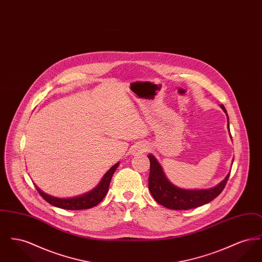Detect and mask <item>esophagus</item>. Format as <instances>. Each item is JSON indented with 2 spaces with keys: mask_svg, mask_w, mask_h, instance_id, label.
I'll return each instance as SVG.
<instances>
[{
  "mask_svg": "<svg viewBox=\"0 0 262 262\" xmlns=\"http://www.w3.org/2000/svg\"><path fill=\"white\" fill-rule=\"evenodd\" d=\"M147 149V145L146 144H144V143H138L137 146L135 147V154H138V153H142V152H144V151H146Z\"/></svg>",
  "mask_w": 262,
  "mask_h": 262,
  "instance_id": "1",
  "label": "esophagus"
}]
</instances>
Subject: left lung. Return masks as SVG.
Returning <instances> with one entry per match:
<instances>
[{"instance_id": "left-lung-1", "label": "left lung", "mask_w": 262, "mask_h": 262, "mask_svg": "<svg viewBox=\"0 0 262 262\" xmlns=\"http://www.w3.org/2000/svg\"><path fill=\"white\" fill-rule=\"evenodd\" d=\"M220 107L227 115L224 106L220 105ZM227 121V127L230 132L228 115ZM148 158L150 161V173L148 178L150 193L159 204L173 210H187L210 202L221 193L230 177V173H228L221 183L211 188L186 189L174 186V184L169 181V179L163 171L161 164L158 162V160L152 154L148 155Z\"/></svg>"}]
</instances>
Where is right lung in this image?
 <instances>
[{"label": "right lung", "mask_w": 262, "mask_h": 262, "mask_svg": "<svg viewBox=\"0 0 262 262\" xmlns=\"http://www.w3.org/2000/svg\"><path fill=\"white\" fill-rule=\"evenodd\" d=\"M119 164L120 162L116 163L114 166H112V168L109 169L108 172L103 176L99 184L93 189H91L90 191H88L84 194H81L79 196L70 198V199H60V198H56V196H53V195L44 192L35 184H34V186L36 187L38 192L40 193V195L53 206L66 209V210L89 209V208H92V207L96 206L97 204H99L100 202L105 198V195L107 194L113 174L115 173L116 169L118 168Z\"/></svg>", "instance_id": "right-lung-1"}]
</instances>
